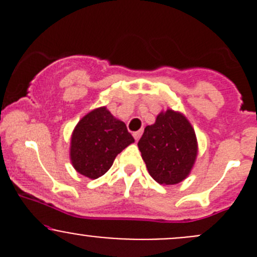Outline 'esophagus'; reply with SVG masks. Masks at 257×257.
<instances>
[{
	"instance_id": "1",
	"label": "esophagus",
	"mask_w": 257,
	"mask_h": 257,
	"mask_svg": "<svg viewBox=\"0 0 257 257\" xmlns=\"http://www.w3.org/2000/svg\"><path fill=\"white\" fill-rule=\"evenodd\" d=\"M142 133H143V131H138V132H134L133 133V137L136 141H139V138L142 137Z\"/></svg>"
}]
</instances>
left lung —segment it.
Here are the masks:
<instances>
[{
    "mask_svg": "<svg viewBox=\"0 0 257 257\" xmlns=\"http://www.w3.org/2000/svg\"><path fill=\"white\" fill-rule=\"evenodd\" d=\"M150 177L163 185H175L190 174L199 147L195 131L180 112L168 108L147 125L138 142Z\"/></svg>",
    "mask_w": 257,
    "mask_h": 257,
    "instance_id": "8db88e82",
    "label": "left lung"
}]
</instances>
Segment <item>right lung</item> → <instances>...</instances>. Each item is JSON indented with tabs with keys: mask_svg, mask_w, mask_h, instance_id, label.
Instances as JSON below:
<instances>
[{
	"mask_svg": "<svg viewBox=\"0 0 257 257\" xmlns=\"http://www.w3.org/2000/svg\"><path fill=\"white\" fill-rule=\"evenodd\" d=\"M134 143L125 123L116 119L107 107L92 109L74 126L69 158L76 172L89 179L104 175L116 155Z\"/></svg>",
	"mask_w": 257,
	"mask_h": 257,
	"instance_id": "obj_1",
	"label": "right lung"
}]
</instances>
